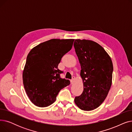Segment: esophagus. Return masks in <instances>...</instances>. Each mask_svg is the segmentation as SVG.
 I'll return each mask as SVG.
<instances>
[{
  "instance_id": "esophagus-1",
  "label": "esophagus",
  "mask_w": 132,
  "mask_h": 132,
  "mask_svg": "<svg viewBox=\"0 0 132 132\" xmlns=\"http://www.w3.org/2000/svg\"><path fill=\"white\" fill-rule=\"evenodd\" d=\"M75 79V78L74 77H72V80H71V84H73V83H74V81Z\"/></svg>"
}]
</instances>
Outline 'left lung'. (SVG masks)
Listing matches in <instances>:
<instances>
[{
	"label": "left lung",
	"instance_id": "8db88e82",
	"mask_svg": "<svg viewBox=\"0 0 132 132\" xmlns=\"http://www.w3.org/2000/svg\"><path fill=\"white\" fill-rule=\"evenodd\" d=\"M74 46L81 66L82 94L74 102L80 109L92 111L104 101L112 85L113 64L104 48L90 40L75 39Z\"/></svg>",
	"mask_w": 132,
	"mask_h": 132
}]
</instances>
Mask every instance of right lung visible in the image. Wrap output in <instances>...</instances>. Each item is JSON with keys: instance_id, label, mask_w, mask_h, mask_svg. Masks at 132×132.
<instances>
[{"instance_id": "add662e5", "label": "right lung", "mask_w": 132, "mask_h": 132, "mask_svg": "<svg viewBox=\"0 0 132 132\" xmlns=\"http://www.w3.org/2000/svg\"><path fill=\"white\" fill-rule=\"evenodd\" d=\"M74 39H52L33 47L27 57L23 71L24 88L35 105H51L61 89L70 84L61 79L58 66L63 55L71 50Z\"/></svg>"}]
</instances>
